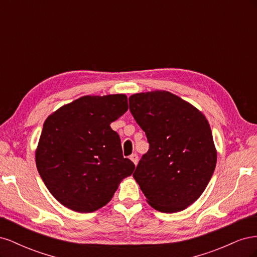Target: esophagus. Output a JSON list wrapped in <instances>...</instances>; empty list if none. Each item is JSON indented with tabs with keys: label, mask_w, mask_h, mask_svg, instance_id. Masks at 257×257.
I'll return each instance as SVG.
<instances>
[{
	"label": "esophagus",
	"mask_w": 257,
	"mask_h": 257,
	"mask_svg": "<svg viewBox=\"0 0 257 257\" xmlns=\"http://www.w3.org/2000/svg\"><path fill=\"white\" fill-rule=\"evenodd\" d=\"M130 159H131V161H132V162L134 163L135 165H137V163H138V155H137V154H135V153H134V154H132L131 157H130Z\"/></svg>",
	"instance_id": "obj_1"
}]
</instances>
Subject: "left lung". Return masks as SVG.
Returning <instances> with one entry per match:
<instances>
[{
  "mask_svg": "<svg viewBox=\"0 0 257 257\" xmlns=\"http://www.w3.org/2000/svg\"><path fill=\"white\" fill-rule=\"evenodd\" d=\"M128 102L149 143L133 177L151 207L165 213L181 211L203 194L215 168L206 116L167 91L137 93Z\"/></svg>",
  "mask_w": 257,
  "mask_h": 257,
  "instance_id": "obj_1",
  "label": "left lung"
}]
</instances>
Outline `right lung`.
Masks as SVG:
<instances>
[{
    "label": "right lung",
    "mask_w": 257,
    "mask_h": 257,
    "mask_svg": "<svg viewBox=\"0 0 257 257\" xmlns=\"http://www.w3.org/2000/svg\"><path fill=\"white\" fill-rule=\"evenodd\" d=\"M128 109L124 94L82 96L46 119L35 153L45 185L59 203L88 213L109 203L135 165L110 127Z\"/></svg>",
    "instance_id": "1"
}]
</instances>
